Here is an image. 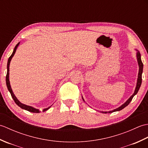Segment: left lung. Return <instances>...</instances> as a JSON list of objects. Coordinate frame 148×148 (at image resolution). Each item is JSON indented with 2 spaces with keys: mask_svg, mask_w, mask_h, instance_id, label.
<instances>
[{
  "mask_svg": "<svg viewBox=\"0 0 148 148\" xmlns=\"http://www.w3.org/2000/svg\"><path fill=\"white\" fill-rule=\"evenodd\" d=\"M137 61H138V64H139V74H138V79H137V86L136 88V90H135V92L134 93V94L132 95L127 101L125 102V103H123L122 106H121L120 107H119L118 108L114 110H113V111H108V112H102L103 113H111L113 112H115V111H121V109H123V108H125V107L127 106L128 104H129L130 102L132 101V100L133 97L136 95L138 91H139L140 85H141V83H142V74H143V64L142 61H141V58H140V53L138 51L137 53Z\"/></svg>",
  "mask_w": 148,
  "mask_h": 148,
  "instance_id": "left-lung-1",
  "label": "left lung"
}]
</instances>
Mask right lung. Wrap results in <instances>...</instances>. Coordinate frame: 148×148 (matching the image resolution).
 <instances>
[{
    "mask_svg": "<svg viewBox=\"0 0 148 148\" xmlns=\"http://www.w3.org/2000/svg\"><path fill=\"white\" fill-rule=\"evenodd\" d=\"M19 44H20V42H18V43L17 44V45H16L15 48H14V50H13V52H12V55L10 56V57H9V59H8V65H7L8 71H7V74H6V77H5L6 85H7L8 89V90L9 91V92H10V93H11L12 98L13 99V100H14V101L15 102V103H16V104H17L19 107H20V108H21V109H25V110H27V111H29V112H36V113H39V112H40L39 109H37L34 108H32V107H31V106H29L25 105V104H23V103H21L20 101H19V100L17 99L16 97H15V95H14L13 92H12V89H11V85H10V83H9V64H10V62H11V59H12V56H14V53H15L16 51V48H18V45H19ZM49 108H50V107H49V108H46V109H45L43 110V111H47V110H48V109H49Z\"/></svg>",
    "mask_w": 148,
    "mask_h": 148,
    "instance_id": "1",
    "label": "right lung"
}]
</instances>
